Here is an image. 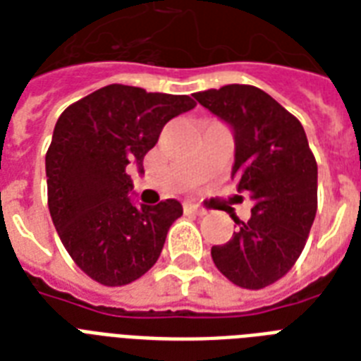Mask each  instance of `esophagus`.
Segmentation results:
<instances>
[{
	"mask_svg": "<svg viewBox=\"0 0 361 361\" xmlns=\"http://www.w3.org/2000/svg\"><path fill=\"white\" fill-rule=\"evenodd\" d=\"M183 209H185V214H195V215H204V214H206V212H204L202 208H198L197 204H191V202L183 204Z\"/></svg>",
	"mask_w": 361,
	"mask_h": 361,
	"instance_id": "obj_1",
	"label": "esophagus"
}]
</instances>
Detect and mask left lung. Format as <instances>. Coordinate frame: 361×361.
Masks as SVG:
<instances>
[{"instance_id":"1","label":"left lung","mask_w":361,"mask_h":361,"mask_svg":"<svg viewBox=\"0 0 361 361\" xmlns=\"http://www.w3.org/2000/svg\"><path fill=\"white\" fill-rule=\"evenodd\" d=\"M231 125L236 153L232 178L252 200L251 217H232L238 231L212 247L226 279L249 290L279 281L302 255L317 215V161L298 118L247 84L195 93Z\"/></svg>"}]
</instances>
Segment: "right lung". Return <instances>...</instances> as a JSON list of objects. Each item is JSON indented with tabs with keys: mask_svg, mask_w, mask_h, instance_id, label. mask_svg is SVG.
Listing matches in <instances>:
<instances>
[{
	"mask_svg": "<svg viewBox=\"0 0 361 361\" xmlns=\"http://www.w3.org/2000/svg\"><path fill=\"white\" fill-rule=\"evenodd\" d=\"M189 95L110 84L63 110L47 152L48 209L75 264L104 286L140 279L163 251L183 208L174 198L136 208L129 169L138 166Z\"/></svg>",
	"mask_w": 361,
	"mask_h": 361,
	"instance_id": "right-lung-1",
	"label": "right lung"
}]
</instances>
